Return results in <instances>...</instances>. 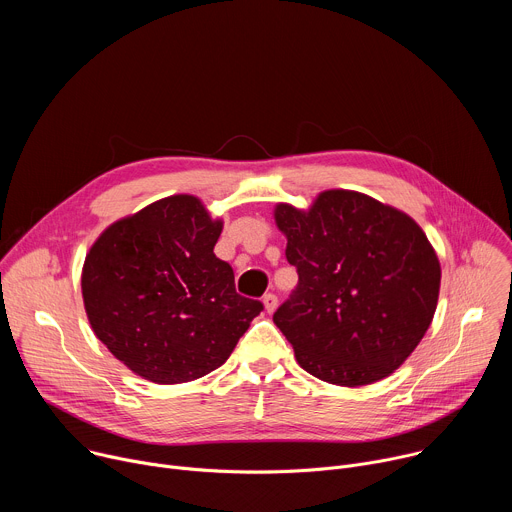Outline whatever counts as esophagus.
Returning a JSON list of instances; mask_svg holds the SVG:
<instances>
[{
  "mask_svg": "<svg viewBox=\"0 0 512 512\" xmlns=\"http://www.w3.org/2000/svg\"><path fill=\"white\" fill-rule=\"evenodd\" d=\"M263 306H265V312H267V314L275 312V308H277V296H275V294H265V296H263Z\"/></svg>",
  "mask_w": 512,
  "mask_h": 512,
  "instance_id": "esophagus-1",
  "label": "esophagus"
}]
</instances>
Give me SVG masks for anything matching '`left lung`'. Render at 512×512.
Returning <instances> with one entry per match:
<instances>
[{
	"label": "left lung",
	"mask_w": 512,
	"mask_h": 512,
	"mask_svg": "<svg viewBox=\"0 0 512 512\" xmlns=\"http://www.w3.org/2000/svg\"><path fill=\"white\" fill-rule=\"evenodd\" d=\"M298 287L273 314L304 371L338 387L377 383L411 356L440 296L442 267L409 214L354 190L310 208L275 204Z\"/></svg>",
	"instance_id": "obj_1"
}]
</instances>
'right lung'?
I'll return each instance as SVG.
<instances>
[{
	"label": "right lung",
	"instance_id": "right-lung-1",
	"mask_svg": "<svg viewBox=\"0 0 512 512\" xmlns=\"http://www.w3.org/2000/svg\"><path fill=\"white\" fill-rule=\"evenodd\" d=\"M223 233L200 198L174 194L119 218L85 257L81 289L95 336L137 377L200 379L231 356L263 304L237 294Z\"/></svg>",
	"mask_w": 512,
	"mask_h": 512
}]
</instances>
